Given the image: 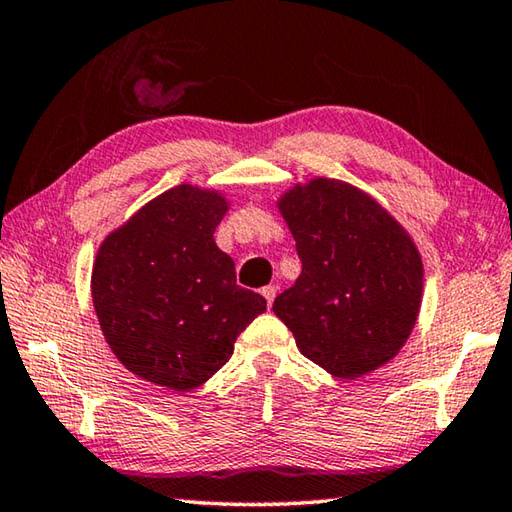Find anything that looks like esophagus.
<instances>
[{"label": "esophagus", "instance_id": "esophagus-1", "mask_svg": "<svg viewBox=\"0 0 512 512\" xmlns=\"http://www.w3.org/2000/svg\"><path fill=\"white\" fill-rule=\"evenodd\" d=\"M262 296L266 298V305L271 307V305H273V300H275V296H277V289L273 287V284H268V287H264V289H262Z\"/></svg>", "mask_w": 512, "mask_h": 512}]
</instances>
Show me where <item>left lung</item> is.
Wrapping results in <instances>:
<instances>
[{"label":"left lung","instance_id":"1","mask_svg":"<svg viewBox=\"0 0 512 512\" xmlns=\"http://www.w3.org/2000/svg\"><path fill=\"white\" fill-rule=\"evenodd\" d=\"M302 273L273 302L300 352L339 379L391 361L420 311L418 248L375 198L314 178L280 201Z\"/></svg>","mask_w":512,"mask_h":512}]
</instances>
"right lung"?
Segmentation results:
<instances>
[{
	"label": "right lung",
	"instance_id": "1",
	"mask_svg": "<svg viewBox=\"0 0 512 512\" xmlns=\"http://www.w3.org/2000/svg\"><path fill=\"white\" fill-rule=\"evenodd\" d=\"M225 212L221 194L178 185L108 235L94 259L92 300L110 350L133 375L169 391L205 384L266 311L214 244Z\"/></svg>",
	"mask_w": 512,
	"mask_h": 512
}]
</instances>
